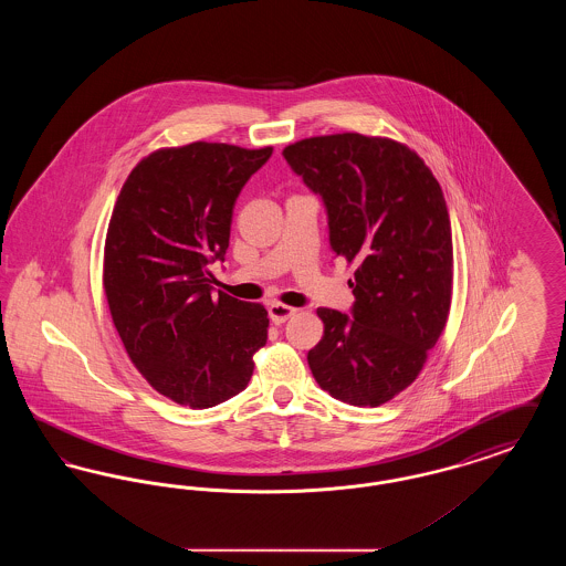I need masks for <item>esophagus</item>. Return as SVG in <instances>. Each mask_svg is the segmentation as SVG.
Instances as JSON below:
<instances>
[{
  "label": "esophagus",
  "mask_w": 566,
  "mask_h": 566,
  "mask_svg": "<svg viewBox=\"0 0 566 566\" xmlns=\"http://www.w3.org/2000/svg\"><path fill=\"white\" fill-rule=\"evenodd\" d=\"M268 312H270L271 321L275 324L286 323L291 316H295L296 314L295 307L284 305V303H271L270 307H268Z\"/></svg>",
  "instance_id": "esophagus-1"
}]
</instances>
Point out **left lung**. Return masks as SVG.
<instances>
[{
    "label": "left lung",
    "instance_id": "8db88e82",
    "mask_svg": "<svg viewBox=\"0 0 566 566\" xmlns=\"http://www.w3.org/2000/svg\"><path fill=\"white\" fill-rule=\"evenodd\" d=\"M282 155L323 199L333 256L354 265L350 316L318 307L310 369L333 399L386 403L422 371L448 323L454 254L441 187L388 137L321 135Z\"/></svg>",
    "mask_w": 566,
    "mask_h": 566
}]
</instances>
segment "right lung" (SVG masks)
Masks as SVG:
<instances>
[{"label":"right lung","mask_w":566,"mask_h":566,"mask_svg":"<svg viewBox=\"0 0 566 566\" xmlns=\"http://www.w3.org/2000/svg\"><path fill=\"white\" fill-rule=\"evenodd\" d=\"M273 148L195 142L137 163L109 218L104 289L109 314L146 381L192 409L222 403L248 386L254 352L268 344L261 303L218 291L243 185Z\"/></svg>","instance_id":"1"}]
</instances>
